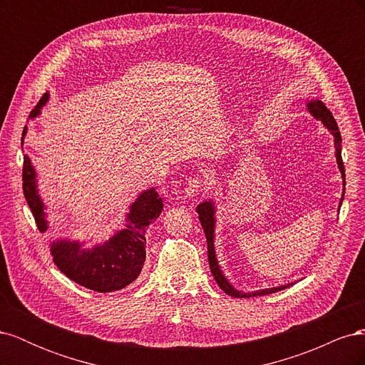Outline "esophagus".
<instances>
[{"label": "esophagus", "instance_id": "esophagus-1", "mask_svg": "<svg viewBox=\"0 0 365 365\" xmlns=\"http://www.w3.org/2000/svg\"><path fill=\"white\" fill-rule=\"evenodd\" d=\"M204 187H205V181L204 180H201V178H192L189 182L185 184L184 192H185L187 196H196V195H200L204 190Z\"/></svg>", "mask_w": 365, "mask_h": 365}]
</instances>
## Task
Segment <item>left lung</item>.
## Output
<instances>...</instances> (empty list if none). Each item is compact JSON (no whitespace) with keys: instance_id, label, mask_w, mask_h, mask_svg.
Instances as JSON below:
<instances>
[{"instance_id":"8db88e82","label":"left lung","mask_w":365,"mask_h":365,"mask_svg":"<svg viewBox=\"0 0 365 365\" xmlns=\"http://www.w3.org/2000/svg\"><path fill=\"white\" fill-rule=\"evenodd\" d=\"M307 111L311 113L317 120L322 121V123L327 128V130L330 134L334 135V143H335V157H336V164L338 169L341 172V178H342V196L339 201V207L342 204V200H344V192H346V173H344V163H342L341 158V134L336 121L332 115V113L329 111L326 108V105L322 101H311L307 102ZM196 212L200 215V220L201 225L204 228V233L207 237V250H208V263H210V269H212L213 277L216 280V283L219 284V288L222 289L225 294L231 295V297H237V298H248V297H259V295H268L272 292H277L282 289L289 288L291 284L294 283H288V284H282V286H275V288H268V289H259L254 292H242L237 291L233 284H231L227 277L224 275L222 269L219 267V262L216 259V251H215V227H216V207L215 202L212 200L204 201L200 205L196 207Z\"/></svg>"}]
</instances>
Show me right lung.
<instances>
[{
	"instance_id": "1",
	"label": "right lung",
	"mask_w": 365,
	"mask_h": 365,
	"mask_svg": "<svg viewBox=\"0 0 365 365\" xmlns=\"http://www.w3.org/2000/svg\"><path fill=\"white\" fill-rule=\"evenodd\" d=\"M48 98V93L43 94L30 115H39ZM23 134H27L26 129ZM23 190L38 230L46 233L48 230L47 207L39 196L36 170L27 155H24ZM161 210L163 200L155 187L141 192L129 205L125 228L115 231L108 240L91 248H85L81 240H54L50 245L53 262L70 280L91 291L113 292L123 289L141 272L146 260V230L160 216Z\"/></svg>"
}]
</instances>
